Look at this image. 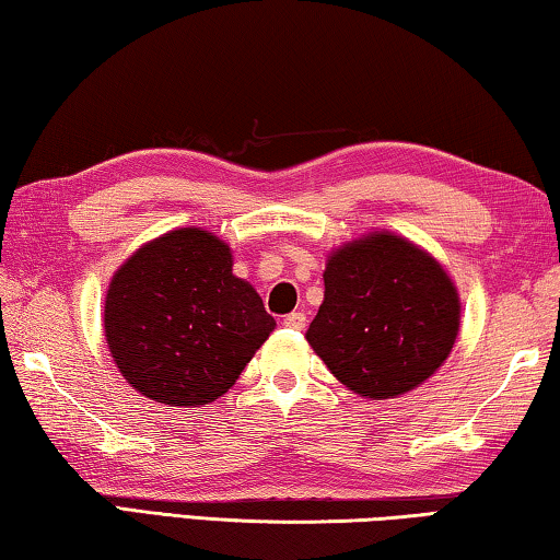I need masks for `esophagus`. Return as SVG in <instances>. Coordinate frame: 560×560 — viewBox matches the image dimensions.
<instances>
[{
  "label": "esophagus",
  "mask_w": 560,
  "mask_h": 560,
  "mask_svg": "<svg viewBox=\"0 0 560 560\" xmlns=\"http://www.w3.org/2000/svg\"><path fill=\"white\" fill-rule=\"evenodd\" d=\"M282 325L290 330H303L305 328V315L303 313H290L282 317Z\"/></svg>",
  "instance_id": "obj_1"
}]
</instances>
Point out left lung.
<instances>
[{"mask_svg":"<svg viewBox=\"0 0 560 560\" xmlns=\"http://www.w3.org/2000/svg\"><path fill=\"white\" fill-rule=\"evenodd\" d=\"M325 298L305 338L360 398L418 388L451 355L460 298L433 255L393 232H368L328 255Z\"/></svg>","mask_w":560,"mask_h":560,"instance_id":"left-lung-1","label":"left lung"}]
</instances>
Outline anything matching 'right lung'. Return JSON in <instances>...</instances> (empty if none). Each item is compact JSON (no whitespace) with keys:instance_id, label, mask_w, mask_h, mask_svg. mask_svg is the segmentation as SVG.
<instances>
[{"instance_id":"obj_1","label":"right lung","mask_w":560,"mask_h":560,"mask_svg":"<svg viewBox=\"0 0 560 560\" xmlns=\"http://www.w3.org/2000/svg\"><path fill=\"white\" fill-rule=\"evenodd\" d=\"M272 330L262 298L232 275L230 245L202 228L150 240L107 288L112 358L137 393L165 406L218 400Z\"/></svg>"}]
</instances>
